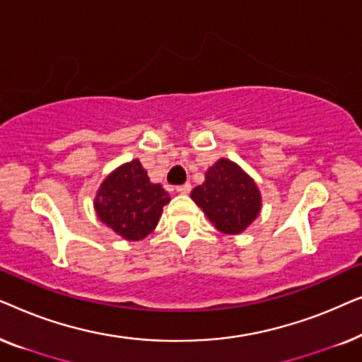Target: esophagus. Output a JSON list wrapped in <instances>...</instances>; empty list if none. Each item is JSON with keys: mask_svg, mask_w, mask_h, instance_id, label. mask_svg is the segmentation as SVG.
<instances>
[{"mask_svg": "<svg viewBox=\"0 0 362 362\" xmlns=\"http://www.w3.org/2000/svg\"><path fill=\"white\" fill-rule=\"evenodd\" d=\"M191 182H185V185H180L176 187V191L180 192V194H187V192H191Z\"/></svg>", "mask_w": 362, "mask_h": 362, "instance_id": "34e87169", "label": "esophagus"}]
</instances>
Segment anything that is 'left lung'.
<instances>
[{"mask_svg": "<svg viewBox=\"0 0 362 362\" xmlns=\"http://www.w3.org/2000/svg\"><path fill=\"white\" fill-rule=\"evenodd\" d=\"M191 197L224 234L244 230L259 216L262 202L254 180L226 158L207 170L206 181L192 189Z\"/></svg>", "mask_w": 362, "mask_h": 362, "instance_id": "left-lung-1", "label": "left lung"}]
</instances>
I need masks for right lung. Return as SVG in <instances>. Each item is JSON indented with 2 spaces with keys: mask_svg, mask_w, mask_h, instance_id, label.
Here are the masks:
<instances>
[{
  "mask_svg": "<svg viewBox=\"0 0 362 362\" xmlns=\"http://www.w3.org/2000/svg\"><path fill=\"white\" fill-rule=\"evenodd\" d=\"M170 196L161 185L150 182L140 161L133 160L103 181L95 211L103 224L127 240H140L155 229Z\"/></svg>",
  "mask_w": 362,
  "mask_h": 362,
  "instance_id": "1",
  "label": "right lung"
}]
</instances>
